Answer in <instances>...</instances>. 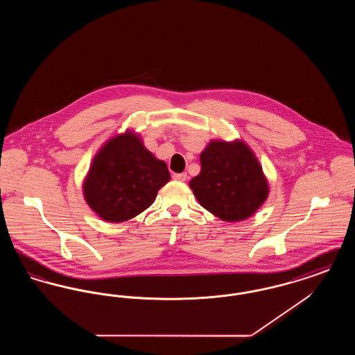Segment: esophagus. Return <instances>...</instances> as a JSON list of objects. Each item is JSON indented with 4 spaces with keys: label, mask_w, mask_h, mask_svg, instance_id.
I'll return each mask as SVG.
<instances>
[{
    "label": "esophagus",
    "mask_w": 355,
    "mask_h": 355,
    "mask_svg": "<svg viewBox=\"0 0 355 355\" xmlns=\"http://www.w3.org/2000/svg\"><path fill=\"white\" fill-rule=\"evenodd\" d=\"M173 180L184 182V181L187 180V174L186 173H175V174H173Z\"/></svg>",
    "instance_id": "obj_1"
}]
</instances>
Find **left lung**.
Listing matches in <instances>:
<instances>
[{"instance_id": "8db88e82", "label": "left lung", "mask_w": 355, "mask_h": 355, "mask_svg": "<svg viewBox=\"0 0 355 355\" xmlns=\"http://www.w3.org/2000/svg\"><path fill=\"white\" fill-rule=\"evenodd\" d=\"M200 159L201 173L190 181V187L201 206L216 217L246 220L266 201L268 181L243 142L211 141Z\"/></svg>"}]
</instances>
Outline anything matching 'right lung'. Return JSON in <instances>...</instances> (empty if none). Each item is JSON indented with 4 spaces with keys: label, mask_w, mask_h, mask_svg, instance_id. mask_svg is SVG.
Wrapping results in <instances>:
<instances>
[{
    "label": "right lung",
    "mask_w": 355,
    "mask_h": 355,
    "mask_svg": "<svg viewBox=\"0 0 355 355\" xmlns=\"http://www.w3.org/2000/svg\"><path fill=\"white\" fill-rule=\"evenodd\" d=\"M169 180L166 164L137 135L125 133L106 142L94 157L84 182L85 200L102 220L123 222L146 210Z\"/></svg>",
    "instance_id": "1"
}]
</instances>
